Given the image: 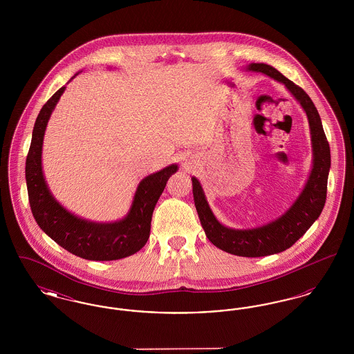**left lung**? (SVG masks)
I'll return each mask as SVG.
<instances>
[{
	"instance_id": "8db88e82",
	"label": "left lung",
	"mask_w": 354,
	"mask_h": 354,
	"mask_svg": "<svg viewBox=\"0 0 354 354\" xmlns=\"http://www.w3.org/2000/svg\"><path fill=\"white\" fill-rule=\"evenodd\" d=\"M247 70L263 73L272 80L284 84L293 98L301 104L308 117L313 159L312 169L303 191L277 219L261 227L236 230L223 225L215 218L205 199L201 182L195 176L191 178V180L195 207L208 240L224 252L243 257H260L286 251L319 219L326 199L330 149L322 129L319 111L301 87L289 81L279 70L267 64H250Z\"/></svg>"
}]
</instances>
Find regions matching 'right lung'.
<instances>
[{
    "mask_svg": "<svg viewBox=\"0 0 354 354\" xmlns=\"http://www.w3.org/2000/svg\"><path fill=\"white\" fill-rule=\"evenodd\" d=\"M78 74L80 73L75 75ZM65 88V86L61 87L42 106L34 123L32 143L25 169L29 203L34 219L41 230L57 244L86 260L110 261L131 256L147 243L153 208L169 176L179 167L178 165H169L166 169L142 179L136 187L131 207L123 219L111 223H97L71 214L53 196L42 171L45 130L51 113Z\"/></svg>",
    "mask_w": 354,
    "mask_h": 354,
    "instance_id": "obj_1",
    "label": "right lung"
}]
</instances>
